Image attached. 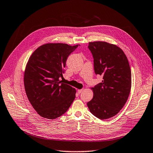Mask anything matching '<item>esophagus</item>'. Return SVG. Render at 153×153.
<instances>
[{"instance_id":"34e87169","label":"esophagus","mask_w":153,"mask_h":153,"mask_svg":"<svg viewBox=\"0 0 153 153\" xmlns=\"http://www.w3.org/2000/svg\"><path fill=\"white\" fill-rule=\"evenodd\" d=\"M82 91H83V89L78 90H77V92H78V94H81V92H82Z\"/></svg>"}]
</instances>
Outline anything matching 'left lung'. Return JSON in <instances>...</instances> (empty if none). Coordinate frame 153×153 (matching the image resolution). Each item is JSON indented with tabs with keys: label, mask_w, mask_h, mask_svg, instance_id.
<instances>
[{
	"label": "left lung",
	"mask_w": 153,
	"mask_h": 153,
	"mask_svg": "<svg viewBox=\"0 0 153 153\" xmlns=\"http://www.w3.org/2000/svg\"><path fill=\"white\" fill-rule=\"evenodd\" d=\"M94 71L103 77L91 88L94 97L87 103L90 112L99 119H108L119 113L128 99L131 72L128 59L120 47L106 42H89Z\"/></svg>",
	"instance_id": "1"
}]
</instances>
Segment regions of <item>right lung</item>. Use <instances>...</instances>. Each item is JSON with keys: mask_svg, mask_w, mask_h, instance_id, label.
<instances>
[{"mask_svg": "<svg viewBox=\"0 0 153 153\" xmlns=\"http://www.w3.org/2000/svg\"><path fill=\"white\" fill-rule=\"evenodd\" d=\"M80 45L49 43L33 52L26 65L24 82L26 95L38 115L55 119L66 112L76 90L59 80L68 56Z\"/></svg>", "mask_w": 153, "mask_h": 153, "instance_id": "right-lung-1", "label": "right lung"}]
</instances>
